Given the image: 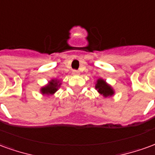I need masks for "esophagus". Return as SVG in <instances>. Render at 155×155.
Segmentation results:
<instances>
[{"label": "esophagus", "instance_id": "1", "mask_svg": "<svg viewBox=\"0 0 155 155\" xmlns=\"http://www.w3.org/2000/svg\"><path fill=\"white\" fill-rule=\"evenodd\" d=\"M72 74H73V75H78V74H80V72L78 71H73V72H72Z\"/></svg>", "mask_w": 155, "mask_h": 155}]
</instances>
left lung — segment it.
<instances>
[{
	"label": "left lung",
	"instance_id": "8db88e82",
	"mask_svg": "<svg viewBox=\"0 0 155 155\" xmlns=\"http://www.w3.org/2000/svg\"><path fill=\"white\" fill-rule=\"evenodd\" d=\"M95 90L104 98L111 97L114 94V89L104 79L100 78L95 82Z\"/></svg>",
	"mask_w": 155,
	"mask_h": 155
}]
</instances>
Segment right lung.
Masks as SVG:
<instances>
[{"instance_id":"obj_1","label":"right lung","mask_w":155,"mask_h":155,"mask_svg":"<svg viewBox=\"0 0 155 155\" xmlns=\"http://www.w3.org/2000/svg\"><path fill=\"white\" fill-rule=\"evenodd\" d=\"M61 82L57 79H52L48 82L47 84L41 88V93L43 95H53L61 87Z\"/></svg>"}]
</instances>
